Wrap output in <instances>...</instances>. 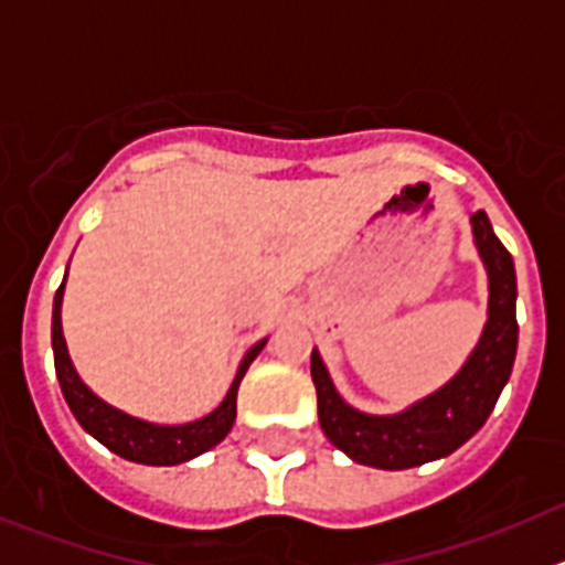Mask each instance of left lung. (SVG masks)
I'll use <instances>...</instances> for the list:
<instances>
[{
    "instance_id": "obj_1",
    "label": "left lung",
    "mask_w": 565,
    "mask_h": 565,
    "mask_svg": "<svg viewBox=\"0 0 565 565\" xmlns=\"http://www.w3.org/2000/svg\"><path fill=\"white\" fill-rule=\"evenodd\" d=\"M472 234L489 274V319L472 356L441 391L398 416H367L339 398L319 353H311L319 427L356 463L411 469L450 456L481 430L509 382L518 351L515 263L483 212L472 214Z\"/></svg>"
}]
</instances>
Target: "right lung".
<instances>
[{
  "label": "right lung",
  "mask_w": 565,
  "mask_h": 565,
  "mask_svg": "<svg viewBox=\"0 0 565 565\" xmlns=\"http://www.w3.org/2000/svg\"><path fill=\"white\" fill-rule=\"evenodd\" d=\"M62 294L64 282L58 286L56 299H53V359H56V376L62 384V393L67 398L70 411L78 418L84 430L93 438L113 450L115 456L127 458L135 463H149V467H172V463H183L189 458L201 456V452L212 450L214 444H221L226 433L232 430L234 416H237V387L239 379L246 376L248 364L254 362L263 344H254L246 353L243 364H239L237 376H234L232 387H228L226 398L214 413L206 418H198L192 424H178V427H161V424H149L141 418H132L127 413L115 411L109 404H104L96 393H89L78 373L73 371V362L67 356V344L62 337Z\"/></svg>",
  "instance_id": "obj_1"
}]
</instances>
